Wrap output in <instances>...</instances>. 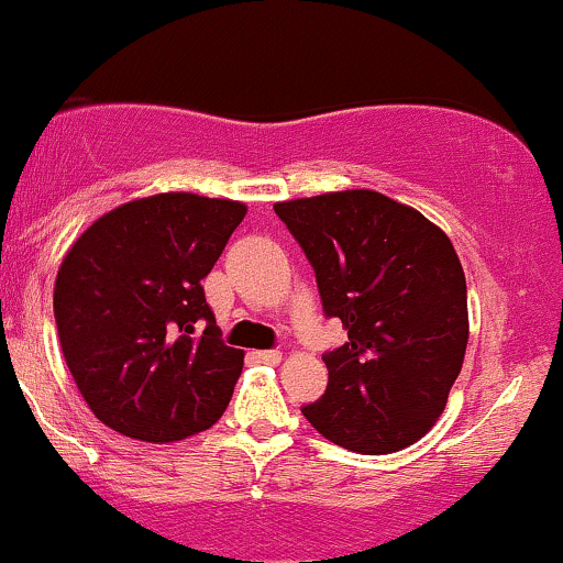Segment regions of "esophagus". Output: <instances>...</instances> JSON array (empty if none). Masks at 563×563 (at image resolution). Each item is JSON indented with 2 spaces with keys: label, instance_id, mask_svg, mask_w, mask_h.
<instances>
[{
  "label": "esophagus",
  "instance_id": "34e87169",
  "mask_svg": "<svg viewBox=\"0 0 563 563\" xmlns=\"http://www.w3.org/2000/svg\"><path fill=\"white\" fill-rule=\"evenodd\" d=\"M253 358L257 363H279L282 361V353H279V350H255Z\"/></svg>",
  "mask_w": 563,
  "mask_h": 563
}]
</instances>
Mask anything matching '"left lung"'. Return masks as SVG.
I'll return each mask as SVG.
<instances>
[{"mask_svg": "<svg viewBox=\"0 0 563 563\" xmlns=\"http://www.w3.org/2000/svg\"><path fill=\"white\" fill-rule=\"evenodd\" d=\"M316 271L347 342L302 416L345 451L387 455L438 424L468 345L466 276L453 242L411 205L372 189L274 205Z\"/></svg>", "mask_w": 563, "mask_h": 563, "instance_id": "left-lung-1", "label": "left lung"}]
</instances>
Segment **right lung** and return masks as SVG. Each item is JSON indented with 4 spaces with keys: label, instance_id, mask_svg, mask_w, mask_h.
Wrapping results in <instances>:
<instances>
[{
    "label": "right lung",
    "instance_id": "1",
    "mask_svg": "<svg viewBox=\"0 0 563 563\" xmlns=\"http://www.w3.org/2000/svg\"><path fill=\"white\" fill-rule=\"evenodd\" d=\"M247 205L161 191L99 216L55 279V321L86 406L131 440L178 442L227 411L244 353L221 342L202 279Z\"/></svg>",
    "mask_w": 563,
    "mask_h": 563
}]
</instances>
